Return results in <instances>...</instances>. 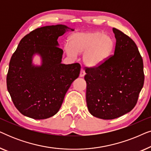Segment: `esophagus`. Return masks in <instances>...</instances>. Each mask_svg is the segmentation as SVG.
<instances>
[{"label": "esophagus", "mask_w": 151, "mask_h": 151, "mask_svg": "<svg viewBox=\"0 0 151 151\" xmlns=\"http://www.w3.org/2000/svg\"><path fill=\"white\" fill-rule=\"evenodd\" d=\"M84 76H85V71H84V70L82 69L81 71H80V77L82 78V77H84Z\"/></svg>", "instance_id": "34e87169"}]
</instances>
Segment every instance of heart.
I'll use <instances>...</instances> for the list:
<instances>
[{
  "mask_svg": "<svg viewBox=\"0 0 151 151\" xmlns=\"http://www.w3.org/2000/svg\"><path fill=\"white\" fill-rule=\"evenodd\" d=\"M114 40L110 35L100 31L76 32L69 38L65 51L71 57L83 53L82 60L89 67H98L104 63L112 52Z\"/></svg>",
  "mask_w": 151,
  "mask_h": 151,
  "instance_id": "heart-1",
  "label": "heart"
}]
</instances>
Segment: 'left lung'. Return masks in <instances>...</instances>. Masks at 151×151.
I'll return each mask as SVG.
<instances>
[{
  "mask_svg": "<svg viewBox=\"0 0 151 151\" xmlns=\"http://www.w3.org/2000/svg\"><path fill=\"white\" fill-rule=\"evenodd\" d=\"M114 55L104 63L86 68V104L93 116L113 119L129 113L144 85L143 60L131 38L115 28Z\"/></svg>",
  "mask_w": 151,
  "mask_h": 151,
  "instance_id": "8db88e82",
  "label": "left lung"
}]
</instances>
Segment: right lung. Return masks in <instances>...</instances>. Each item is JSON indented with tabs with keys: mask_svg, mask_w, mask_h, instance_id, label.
<instances>
[{
	"mask_svg": "<svg viewBox=\"0 0 151 151\" xmlns=\"http://www.w3.org/2000/svg\"><path fill=\"white\" fill-rule=\"evenodd\" d=\"M74 29L64 24L45 26L20 41L9 62L7 86L16 109L35 119L52 117L58 112L66 93L80 74V64H62L63 50L59 36ZM38 55L41 65L32 58Z\"/></svg>",
	"mask_w": 151,
	"mask_h": 151,
	"instance_id": "1",
	"label": "right lung"
}]
</instances>
